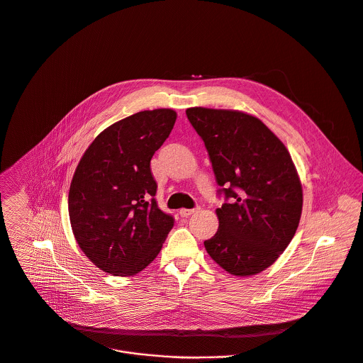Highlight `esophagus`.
<instances>
[{
    "label": "esophagus",
    "instance_id": "1",
    "mask_svg": "<svg viewBox=\"0 0 363 363\" xmlns=\"http://www.w3.org/2000/svg\"><path fill=\"white\" fill-rule=\"evenodd\" d=\"M194 211H196V208H182V210L179 211V214H180L182 217H189V216H191Z\"/></svg>",
    "mask_w": 363,
    "mask_h": 363
}]
</instances>
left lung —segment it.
I'll return each mask as SVG.
<instances>
[{"instance_id":"obj_1","label":"left lung","mask_w":363,"mask_h":363,"mask_svg":"<svg viewBox=\"0 0 363 363\" xmlns=\"http://www.w3.org/2000/svg\"><path fill=\"white\" fill-rule=\"evenodd\" d=\"M230 203L216 210L217 233L204 247L231 275L272 265L291 242L302 213V184L291 155L258 118L233 109L189 108Z\"/></svg>"}]
</instances>
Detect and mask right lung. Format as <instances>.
Wrapping results in <instances>:
<instances>
[{
    "label": "right lung",
    "mask_w": 363,
    "mask_h": 363,
    "mask_svg": "<svg viewBox=\"0 0 363 363\" xmlns=\"http://www.w3.org/2000/svg\"><path fill=\"white\" fill-rule=\"evenodd\" d=\"M173 109L142 111L102 130L81 157L68 196L72 233L102 271L129 277L160 252L173 217L155 200L150 160L169 138Z\"/></svg>",
    "instance_id": "add662e5"
}]
</instances>
